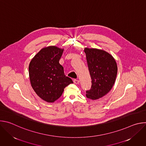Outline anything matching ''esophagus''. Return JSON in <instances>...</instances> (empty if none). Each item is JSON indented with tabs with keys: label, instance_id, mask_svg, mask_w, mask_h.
<instances>
[{
	"label": "esophagus",
	"instance_id": "obj_1",
	"mask_svg": "<svg viewBox=\"0 0 146 146\" xmlns=\"http://www.w3.org/2000/svg\"><path fill=\"white\" fill-rule=\"evenodd\" d=\"M73 81H74V84H79V82H80V80H76V79H74L73 80Z\"/></svg>",
	"mask_w": 146,
	"mask_h": 146
}]
</instances>
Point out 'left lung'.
<instances>
[{"label": "left lung", "instance_id": "left-lung-1", "mask_svg": "<svg viewBox=\"0 0 146 146\" xmlns=\"http://www.w3.org/2000/svg\"><path fill=\"white\" fill-rule=\"evenodd\" d=\"M88 70L91 78V87L86 91V96L98 99L107 94L113 87L117 73L114 58L108 52L98 49L84 50Z\"/></svg>", "mask_w": 146, "mask_h": 146}]
</instances>
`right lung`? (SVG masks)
I'll return each mask as SVG.
<instances>
[{
    "label": "right lung",
    "mask_w": 146,
    "mask_h": 146,
    "mask_svg": "<svg viewBox=\"0 0 146 146\" xmlns=\"http://www.w3.org/2000/svg\"><path fill=\"white\" fill-rule=\"evenodd\" d=\"M64 49L50 46L41 49L29 66L31 86L36 94L47 102H54L62 95L64 88L73 83L64 74L59 63Z\"/></svg>",
    "instance_id": "1"
}]
</instances>
